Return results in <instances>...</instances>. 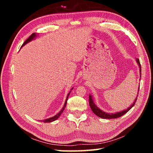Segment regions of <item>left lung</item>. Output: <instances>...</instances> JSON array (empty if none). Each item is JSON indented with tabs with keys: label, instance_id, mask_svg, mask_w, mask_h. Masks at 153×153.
Masks as SVG:
<instances>
[{
	"label": "left lung",
	"instance_id": "obj_1",
	"mask_svg": "<svg viewBox=\"0 0 153 153\" xmlns=\"http://www.w3.org/2000/svg\"><path fill=\"white\" fill-rule=\"evenodd\" d=\"M136 61H137V63L139 65V70H140V76H141V67L140 62H139V60L138 59V58L136 59ZM139 90H138V92H139ZM137 96H138V95H137ZM137 97H136V99H135L134 102H133L132 105L129 107H128L127 109H125V110H122V111L115 112V113H107V112L102 111V110H100L96 106L95 104L93 102V97H92L91 95H89V106L91 107V108L92 111L93 112V113L95 114H96L97 116L100 117V118H104V119H114V118H119V117H121L123 115H124L126 113L128 112L129 110L134 106L136 100H137Z\"/></svg>",
	"mask_w": 153,
	"mask_h": 153
}]
</instances>
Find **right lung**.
<instances>
[{"label": "right lung", "mask_w": 153, "mask_h": 153, "mask_svg": "<svg viewBox=\"0 0 153 153\" xmlns=\"http://www.w3.org/2000/svg\"><path fill=\"white\" fill-rule=\"evenodd\" d=\"M36 36H37V34L35 33H32L30 37H29V38L27 39L25 41L24 43H23V45H22V47H24L25 45H26L27 43H30V41H31L32 40H33L36 37ZM74 88H72L71 89V90H70V91L69 92V93L68 94V95H67V97H66V101H65V103H64V106H63V108H62V110H60V111L58 112V114H56V115H55L54 116H53V117H51V118H47V119H45V120H39L40 122H45V123H49V122H54V121H55V120H56L58 118H59L60 117V116L62 114V112L64 111V108H65V107H66V104H67V100H68V97H69V95H70V92H71V91Z\"/></svg>", "instance_id": "1"}]
</instances>
